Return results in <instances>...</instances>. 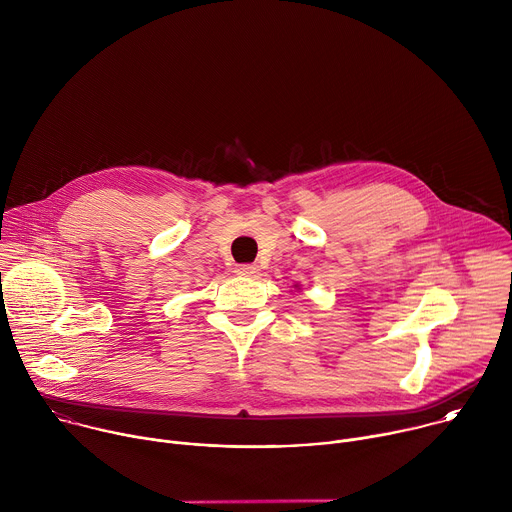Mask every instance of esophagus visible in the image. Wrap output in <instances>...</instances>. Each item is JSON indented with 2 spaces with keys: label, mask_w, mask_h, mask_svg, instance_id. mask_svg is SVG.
I'll return each instance as SVG.
<instances>
[{
  "label": "esophagus",
  "mask_w": 512,
  "mask_h": 512,
  "mask_svg": "<svg viewBox=\"0 0 512 512\" xmlns=\"http://www.w3.org/2000/svg\"><path fill=\"white\" fill-rule=\"evenodd\" d=\"M257 273H259V267L253 263H245L237 267V275H243V277H255Z\"/></svg>",
  "instance_id": "obj_1"
}]
</instances>
